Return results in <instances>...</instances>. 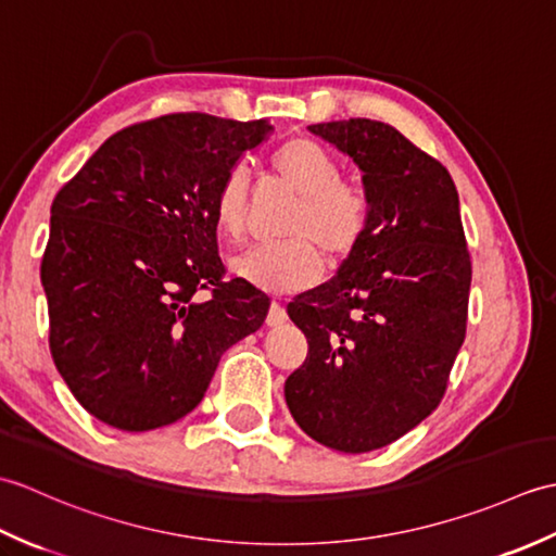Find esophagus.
I'll list each match as a JSON object with an SVG mask.
<instances>
[{
    "label": "esophagus",
    "instance_id": "esophagus-1",
    "mask_svg": "<svg viewBox=\"0 0 556 556\" xmlns=\"http://www.w3.org/2000/svg\"><path fill=\"white\" fill-rule=\"evenodd\" d=\"M287 308H285V303H279V301H275L269 305V313H267V325L269 327H277V325H285L287 323Z\"/></svg>",
    "mask_w": 556,
    "mask_h": 556
}]
</instances>
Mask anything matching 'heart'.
Returning a JSON list of instances; mask_svg holds the SVG:
<instances>
[{
  "label": "heart",
  "mask_w": 556,
  "mask_h": 556,
  "mask_svg": "<svg viewBox=\"0 0 556 556\" xmlns=\"http://www.w3.org/2000/svg\"><path fill=\"white\" fill-rule=\"evenodd\" d=\"M275 179L299 198L285 224L287 241L255 245L233 260V271L265 291H301L323 277V253L341 265L358 251L370 229L372 203L365 188L341 179L337 157L313 138H289L269 155ZM251 179L231 167L215 193L212 217L222 236L241 241L251 224Z\"/></svg>",
  "instance_id": "obj_1"
}]
</instances>
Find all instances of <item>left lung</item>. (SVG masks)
<instances>
[{
	"label": "left lung",
	"instance_id": "8db88e82",
	"mask_svg": "<svg viewBox=\"0 0 556 556\" xmlns=\"http://www.w3.org/2000/svg\"><path fill=\"white\" fill-rule=\"evenodd\" d=\"M308 128L358 164L372 217L337 277L289 303L308 356L285 396L315 442L363 454L440 406L466 339L473 267L442 162L382 122Z\"/></svg>",
	"mask_w": 556,
	"mask_h": 556
}]
</instances>
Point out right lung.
Segmentation results:
<instances>
[{
	"label": "right lung",
	"instance_id": "obj_1",
	"mask_svg": "<svg viewBox=\"0 0 556 556\" xmlns=\"http://www.w3.org/2000/svg\"><path fill=\"white\" fill-rule=\"evenodd\" d=\"M269 131L200 112L140 122L56 193L40 265L50 351L90 416L126 432L176 422L265 323L267 293L224 279L212 203Z\"/></svg>",
	"mask_w": 556,
	"mask_h": 556
}]
</instances>
